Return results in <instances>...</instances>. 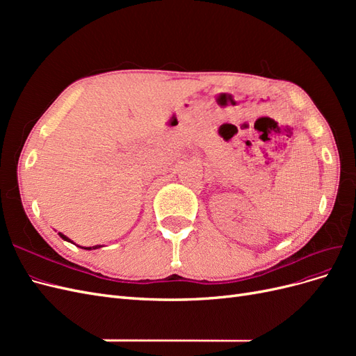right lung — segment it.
Wrapping results in <instances>:
<instances>
[{
    "label": "right lung",
    "mask_w": 356,
    "mask_h": 356,
    "mask_svg": "<svg viewBox=\"0 0 356 356\" xmlns=\"http://www.w3.org/2000/svg\"><path fill=\"white\" fill-rule=\"evenodd\" d=\"M60 234V238L62 239H65V241H68V242H71L68 238H67V236L65 234H62V233H59ZM81 248V246H80ZM92 248H93V250H96V248H101V245H95V246H89V248H84V250H92Z\"/></svg>",
    "instance_id": "right-lung-1"
}]
</instances>
